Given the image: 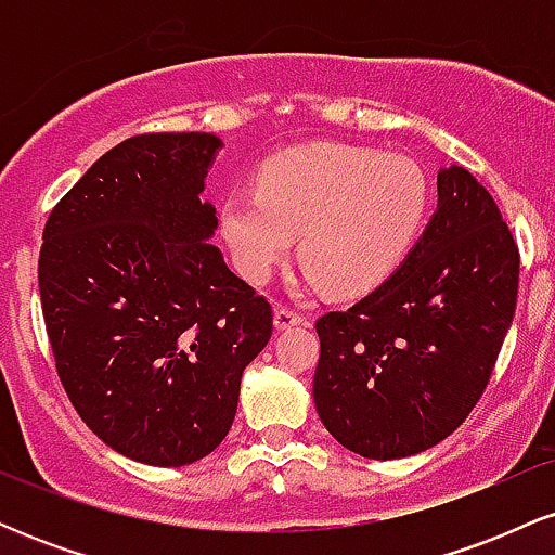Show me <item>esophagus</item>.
Here are the masks:
<instances>
[{"label":"esophagus","mask_w":555,"mask_h":555,"mask_svg":"<svg viewBox=\"0 0 555 555\" xmlns=\"http://www.w3.org/2000/svg\"><path fill=\"white\" fill-rule=\"evenodd\" d=\"M305 318L295 313V310L289 308H276L273 310V326L276 331H286V328H295V326H302Z\"/></svg>","instance_id":"34e87169"}]
</instances>
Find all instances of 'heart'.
I'll use <instances>...</instances> for the list:
<instances>
[{
    "instance_id": "b5f03b06",
    "label": "heart",
    "mask_w": 555,
    "mask_h": 555,
    "mask_svg": "<svg viewBox=\"0 0 555 555\" xmlns=\"http://www.w3.org/2000/svg\"><path fill=\"white\" fill-rule=\"evenodd\" d=\"M430 206L425 171L401 156L313 143L271 156L258 190L221 203V234L240 273L266 282L289 256L331 295H360L386 282L412 250Z\"/></svg>"
}]
</instances>
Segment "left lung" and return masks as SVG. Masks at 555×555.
<instances>
[{
  "label": "left lung",
  "mask_w": 555,
  "mask_h": 555,
  "mask_svg": "<svg viewBox=\"0 0 555 555\" xmlns=\"http://www.w3.org/2000/svg\"><path fill=\"white\" fill-rule=\"evenodd\" d=\"M519 250L490 193L464 167L438 171V208L378 289L318 318L321 423L365 460L441 443L486 391L512 326Z\"/></svg>",
  "instance_id": "left-lung-1"
}]
</instances>
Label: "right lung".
Segmentation results:
<instances>
[{
  "instance_id": "obj_1",
  "label": "right lung",
  "mask_w": 555,
  "mask_h": 555,
  "mask_svg": "<svg viewBox=\"0 0 555 555\" xmlns=\"http://www.w3.org/2000/svg\"><path fill=\"white\" fill-rule=\"evenodd\" d=\"M221 140L149 132L114 145L43 227L38 289L62 386L106 446L154 467L227 438L271 305L211 245L201 201Z\"/></svg>"
}]
</instances>
